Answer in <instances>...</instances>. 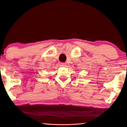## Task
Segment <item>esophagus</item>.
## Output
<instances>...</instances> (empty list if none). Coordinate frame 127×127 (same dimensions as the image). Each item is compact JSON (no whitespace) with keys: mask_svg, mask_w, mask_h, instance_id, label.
<instances>
[{"mask_svg":"<svg viewBox=\"0 0 127 127\" xmlns=\"http://www.w3.org/2000/svg\"><path fill=\"white\" fill-rule=\"evenodd\" d=\"M61 65L62 66H64V67H65L66 66V63H61Z\"/></svg>","mask_w":127,"mask_h":127,"instance_id":"1","label":"esophagus"}]
</instances>
